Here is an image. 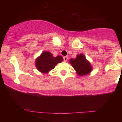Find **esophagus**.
Here are the masks:
<instances>
[{"label":"esophagus","mask_w":122,"mask_h":122,"mask_svg":"<svg viewBox=\"0 0 122 122\" xmlns=\"http://www.w3.org/2000/svg\"><path fill=\"white\" fill-rule=\"evenodd\" d=\"M63 59H64V61L66 62L68 60V57L67 56H64V57H63Z\"/></svg>","instance_id":"1"}]
</instances>
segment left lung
<instances>
[{
    "instance_id": "8db88e82",
    "label": "left lung",
    "mask_w": 122,
    "mask_h": 122,
    "mask_svg": "<svg viewBox=\"0 0 122 122\" xmlns=\"http://www.w3.org/2000/svg\"><path fill=\"white\" fill-rule=\"evenodd\" d=\"M69 63L76 71V74L80 76H86L92 71V66L91 63L81 53L78 54L74 59H70Z\"/></svg>"
}]
</instances>
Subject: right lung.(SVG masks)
Here are the masks:
<instances>
[{
	"instance_id": "right-lung-1",
	"label": "right lung",
	"mask_w": 122,
	"mask_h": 122,
	"mask_svg": "<svg viewBox=\"0 0 122 122\" xmlns=\"http://www.w3.org/2000/svg\"><path fill=\"white\" fill-rule=\"evenodd\" d=\"M63 58L61 56L54 57L51 52L45 51L36 58L35 65L38 71L42 73H48L54 69L58 63L62 62Z\"/></svg>"
}]
</instances>
